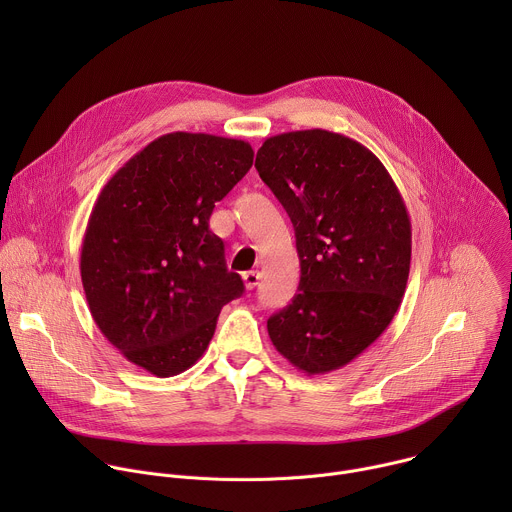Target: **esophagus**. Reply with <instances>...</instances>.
I'll return each instance as SVG.
<instances>
[{
  "label": "esophagus",
  "instance_id": "34e87169",
  "mask_svg": "<svg viewBox=\"0 0 512 512\" xmlns=\"http://www.w3.org/2000/svg\"><path fill=\"white\" fill-rule=\"evenodd\" d=\"M243 279H245L247 289H255L259 279H261V273L259 271H247V273H243Z\"/></svg>",
  "mask_w": 512,
  "mask_h": 512
}]
</instances>
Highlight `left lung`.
I'll return each instance as SVG.
<instances>
[{
	"mask_svg": "<svg viewBox=\"0 0 512 512\" xmlns=\"http://www.w3.org/2000/svg\"><path fill=\"white\" fill-rule=\"evenodd\" d=\"M255 168L289 214L300 257L298 294L267 320L269 338L308 375L342 369L401 306L411 263L405 202L371 150L326 129L265 139Z\"/></svg>",
	"mask_w": 512,
	"mask_h": 512,
	"instance_id": "8db88e82",
	"label": "left lung"
}]
</instances>
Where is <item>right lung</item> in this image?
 Masks as SVG:
<instances>
[{"mask_svg": "<svg viewBox=\"0 0 512 512\" xmlns=\"http://www.w3.org/2000/svg\"><path fill=\"white\" fill-rule=\"evenodd\" d=\"M253 156L241 139L166 133L125 162L93 206L81 251L91 316L129 362L156 377L190 369L223 306L245 291L208 221Z\"/></svg>", "mask_w": 512, "mask_h": 512, "instance_id": "add662e5", "label": "right lung"}]
</instances>
